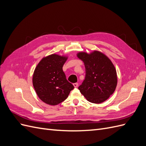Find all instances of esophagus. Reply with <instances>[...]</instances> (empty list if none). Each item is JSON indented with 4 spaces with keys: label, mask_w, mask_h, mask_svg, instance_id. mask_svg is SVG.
I'll list each match as a JSON object with an SVG mask.
<instances>
[{
    "label": "esophagus",
    "mask_w": 146,
    "mask_h": 146,
    "mask_svg": "<svg viewBox=\"0 0 146 146\" xmlns=\"http://www.w3.org/2000/svg\"><path fill=\"white\" fill-rule=\"evenodd\" d=\"M73 85H74V86L75 88H76V87L78 86V83H74L73 84Z\"/></svg>",
    "instance_id": "obj_1"
}]
</instances>
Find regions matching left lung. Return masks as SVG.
<instances>
[{"mask_svg": "<svg viewBox=\"0 0 146 146\" xmlns=\"http://www.w3.org/2000/svg\"><path fill=\"white\" fill-rule=\"evenodd\" d=\"M77 56L85 64L86 76L78 86L81 94L88 101L100 104L113 94L117 86L115 67L103 53L94 50L91 54L78 52Z\"/></svg>", "mask_w": 146, "mask_h": 146, "instance_id": "1", "label": "left lung"}]
</instances>
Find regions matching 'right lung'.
I'll return each instance as SVG.
<instances>
[{
  "mask_svg": "<svg viewBox=\"0 0 146 146\" xmlns=\"http://www.w3.org/2000/svg\"><path fill=\"white\" fill-rule=\"evenodd\" d=\"M68 56L52 54L39 61L34 70L33 85L44 102L56 105L67 99L74 87L66 78L63 66Z\"/></svg>",
  "mask_w": 146,
  "mask_h": 146,
  "instance_id": "right-lung-1",
  "label": "right lung"
}]
</instances>
